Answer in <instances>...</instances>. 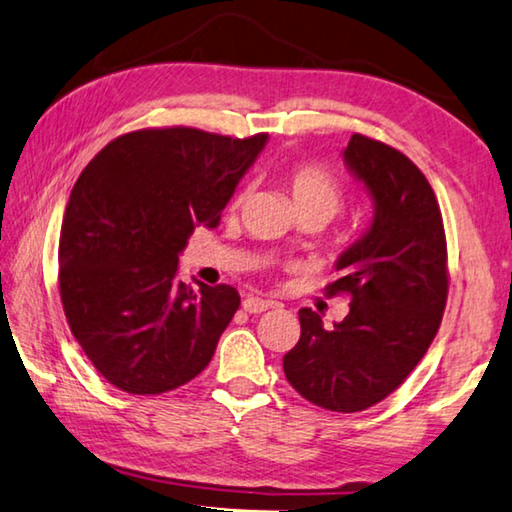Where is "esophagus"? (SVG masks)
<instances>
[{
    "instance_id": "obj_1",
    "label": "esophagus",
    "mask_w": 512,
    "mask_h": 512,
    "mask_svg": "<svg viewBox=\"0 0 512 512\" xmlns=\"http://www.w3.org/2000/svg\"><path fill=\"white\" fill-rule=\"evenodd\" d=\"M270 306H274V301L254 297V295H249V297L242 299V308H245L247 313H263V311H267V308H270Z\"/></svg>"
}]
</instances>
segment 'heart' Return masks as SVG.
Here are the masks:
<instances>
[{
	"instance_id": "obj_1",
	"label": "heart",
	"mask_w": 512,
	"mask_h": 512,
	"mask_svg": "<svg viewBox=\"0 0 512 512\" xmlns=\"http://www.w3.org/2000/svg\"><path fill=\"white\" fill-rule=\"evenodd\" d=\"M286 186L290 192L292 206H295L297 213L315 211V213H322L326 220H331V217L340 211L342 199H345L340 183L335 181L329 172L317 165L295 167V170L288 174ZM242 199H245V195L240 192L231 204L233 211L242 204Z\"/></svg>"
}]
</instances>
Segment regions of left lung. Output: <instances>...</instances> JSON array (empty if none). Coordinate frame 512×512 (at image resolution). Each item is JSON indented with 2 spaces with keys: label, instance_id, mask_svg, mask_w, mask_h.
Instances as JSON below:
<instances>
[{
  "label": "left lung",
  "instance_id": "obj_1",
  "mask_svg": "<svg viewBox=\"0 0 512 512\" xmlns=\"http://www.w3.org/2000/svg\"><path fill=\"white\" fill-rule=\"evenodd\" d=\"M342 161L372 199V220L335 261L329 295L347 292L349 313L324 329L301 308L299 342L283 372L301 397L358 413L397 390L438 333L447 301V240L433 188L397 149L354 133Z\"/></svg>",
  "mask_w": 512,
  "mask_h": 512
}]
</instances>
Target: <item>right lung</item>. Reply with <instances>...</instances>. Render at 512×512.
Instances as JSON below:
<instances>
[{
  "instance_id": "add662e5",
  "label": "right lung",
  "mask_w": 512,
  "mask_h": 512,
  "mask_svg": "<svg viewBox=\"0 0 512 512\" xmlns=\"http://www.w3.org/2000/svg\"><path fill=\"white\" fill-rule=\"evenodd\" d=\"M267 145L199 129L115 138L65 206L58 281L65 317L95 370L131 395H161L204 370L240 306L231 286L179 279L197 226H215Z\"/></svg>"
}]
</instances>
